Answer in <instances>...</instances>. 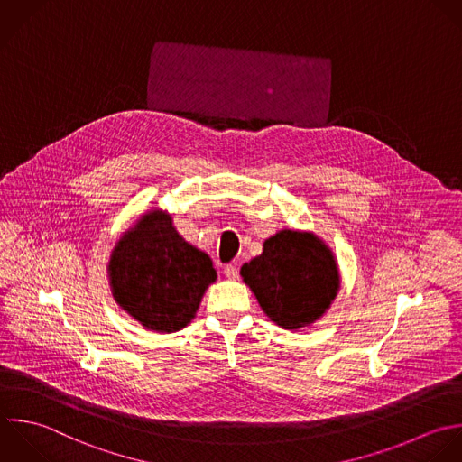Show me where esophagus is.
Listing matches in <instances>:
<instances>
[{
	"label": "esophagus",
	"instance_id": "1",
	"mask_svg": "<svg viewBox=\"0 0 462 462\" xmlns=\"http://www.w3.org/2000/svg\"><path fill=\"white\" fill-rule=\"evenodd\" d=\"M225 275H226L228 279L236 281V279H239V268H237L236 264H226V266H225Z\"/></svg>",
	"mask_w": 462,
	"mask_h": 462
}]
</instances>
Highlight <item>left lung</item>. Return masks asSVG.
<instances>
[{"instance_id":"8db88e82","label":"left lung","mask_w":462,"mask_h":462,"mask_svg":"<svg viewBox=\"0 0 462 462\" xmlns=\"http://www.w3.org/2000/svg\"><path fill=\"white\" fill-rule=\"evenodd\" d=\"M241 277L266 317L288 331L322 319L340 291L333 250L306 230L282 228L268 237L263 254L243 264Z\"/></svg>"}]
</instances>
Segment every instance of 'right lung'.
Instances as JSON below:
<instances>
[{
  "mask_svg": "<svg viewBox=\"0 0 462 462\" xmlns=\"http://www.w3.org/2000/svg\"><path fill=\"white\" fill-rule=\"evenodd\" d=\"M107 277L115 302L156 333H176L196 317L217 273L212 259L174 228L162 208L143 212L115 243Z\"/></svg>",
  "mask_w": 462,
  "mask_h": 462,
  "instance_id": "obj_1",
  "label": "right lung"
}]
</instances>
